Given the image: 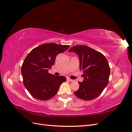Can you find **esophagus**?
I'll list each match as a JSON object with an SVG mask.
<instances>
[{"mask_svg": "<svg viewBox=\"0 0 132 132\" xmlns=\"http://www.w3.org/2000/svg\"><path fill=\"white\" fill-rule=\"evenodd\" d=\"M67 80H68V81H69L70 82H72V81H73V80H72V79H71V78H67Z\"/></svg>", "mask_w": 132, "mask_h": 132, "instance_id": "1", "label": "esophagus"}]
</instances>
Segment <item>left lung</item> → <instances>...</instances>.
<instances>
[{"mask_svg":"<svg viewBox=\"0 0 132 132\" xmlns=\"http://www.w3.org/2000/svg\"><path fill=\"white\" fill-rule=\"evenodd\" d=\"M69 52L77 54L80 59V69L84 74L82 82L74 93L78 98L91 101L98 97L106 87L110 75V67L105 56L91 47L78 45L71 48Z\"/></svg>","mask_w":132,"mask_h":132,"instance_id":"left-lung-1","label":"left lung"}]
</instances>
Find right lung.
Returning <instances> with one entry per match:
<instances>
[{"mask_svg":"<svg viewBox=\"0 0 132 132\" xmlns=\"http://www.w3.org/2000/svg\"><path fill=\"white\" fill-rule=\"evenodd\" d=\"M69 47L44 44L34 48L26 56L21 66V74L24 86L34 98L41 101L51 98L66 81L65 76H56L48 71L54 64L56 56Z\"/></svg>","mask_w":132,"mask_h":132,"instance_id":"obj_1","label":"right lung"}]
</instances>
